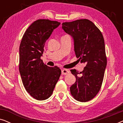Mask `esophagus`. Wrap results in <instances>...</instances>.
<instances>
[{"instance_id":"34e87169","label":"esophagus","mask_w":123,"mask_h":123,"mask_svg":"<svg viewBox=\"0 0 123 123\" xmlns=\"http://www.w3.org/2000/svg\"><path fill=\"white\" fill-rule=\"evenodd\" d=\"M69 70L68 69H64L62 70V75H66L67 74L69 73Z\"/></svg>"}]
</instances>
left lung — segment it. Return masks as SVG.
<instances>
[{
  "label": "left lung",
  "instance_id": "obj_1",
  "mask_svg": "<svg viewBox=\"0 0 123 123\" xmlns=\"http://www.w3.org/2000/svg\"><path fill=\"white\" fill-rule=\"evenodd\" d=\"M62 28L73 38L77 58L86 65L80 73L70 70L76 78L70 87V93L78 101H88L100 91L106 67L104 37L95 24L87 19L64 22Z\"/></svg>",
  "mask_w": 123,
  "mask_h": 123
}]
</instances>
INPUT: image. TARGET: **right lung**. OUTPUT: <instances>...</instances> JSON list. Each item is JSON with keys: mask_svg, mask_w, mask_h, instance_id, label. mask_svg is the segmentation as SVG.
I'll use <instances>...</instances> for the list:
<instances>
[{"mask_svg": "<svg viewBox=\"0 0 123 123\" xmlns=\"http://www.w3.org/2000/svg\"><path fill=\"white\" fill-rule=\"evenodd\" d=\"M60 25L57 21L38 19L30 25L22 38L19 73L27 92L37 100L51 96L61 74L59 68L49 67L41 59L45 42Z\"/></svg>", "mask_w": 123, "mask_h": 123, "instance_id": "obj_1", "label": "right lung"}]
</instances>
